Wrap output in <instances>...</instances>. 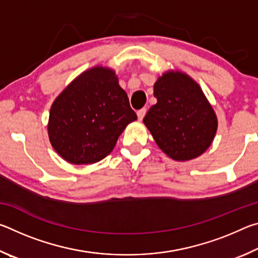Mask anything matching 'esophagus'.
Wrapping results in <instances>:
<instances>
[{
  "label": "esophagus",
  "instance_id": "esophagus-1",
  "mask_svg": "<svg viewBox=\"0 0 258 258\" xmlns=\"http://www.w3.org/2000/svg\"><path fill=\"white\" fill-rule=\"evenodd\" d=\"M146 112H147V109L146 108H142V109H140V110H138V118H139V120H142L143 119V117H145Z\"/></svg>",
  "mask_w": 258,
  "mask_h": 258
}]
</instances>
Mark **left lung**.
<instances>
[{"instance_id": "left-lung-1", "label": "left lung", "mask_w": 258, "mask_h": 258, "mask_svg": "<svg viewBox=\"0 0 258 258\" xmlns=\"http://www.w3.org/2000/svg\"><path fill=\"white\" fill-rule=\"evenodd\" d=\"M157 103L143 118L158 147L175 160H190L211 146L215 112L202 89L183 73H166L154 85Z\"/></svg>"}]
</instances>
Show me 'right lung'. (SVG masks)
<instances>
[{"instance_id": "add662e5", "label": "right lung", "mask_w": 258, "mask_h": 258, "mask_svg": "<svg viewBox=\"0 0 258 258\" xmlns=\"http://www.w3.org/2000/svg\"><path fill=\"white\" fill-rule=\"evenodd\" d=\"M138 118L111 69L94 67L73 81L54 100L47 131L52 147L72 164H93L112 151Z\"/></svg>"}]
</instances>
